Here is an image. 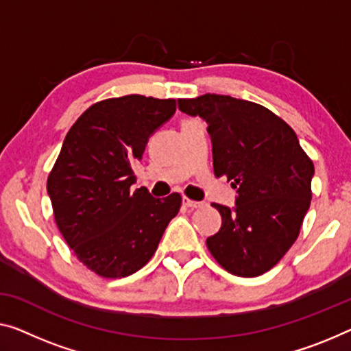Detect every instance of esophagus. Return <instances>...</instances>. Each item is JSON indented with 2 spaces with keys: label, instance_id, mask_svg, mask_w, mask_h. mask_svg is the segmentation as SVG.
I'll return each mask as SVG.
<instances>
[{
  "label": "esophagus",
  "instance_id": "1",
  "mask_svg": "<svg viewBox=\"0 0 351 351\" xmlns=\"http://www.w3.org/2000/svg\"><path fill=\"white\" fill-rule=\"evenodd\" d=\"M182 205L187 206V208H191V209H197V208H203V206H205V203H202V202H193V200H191V198L182 197Z\"/></svg>",
  "mask_w": 351,
  "mask_h": 351
}]
</instances>
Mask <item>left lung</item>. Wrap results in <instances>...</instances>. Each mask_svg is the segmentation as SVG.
I'll list each match as a JSON object with an SVG mask.
<instances>
[{
    "mask_svg": "<svg viewBox=\"0 0 351 351\" xmlns=\"http://www.w3.org/2000/svg\"><path fill=\"white\" fill-rule=\"evenodd\" d=\"M181 112L202 117L213 142V167L237 189V206L216 205L221 230L208 250L230 274H265L296 241L311 206L313 162L295 130L260 104L222 94L178 99Z\"/></svg>",
    "mask_w": 351,
    "mask_h": 351,
    "instance_id": "obj_1",
    "label": "left lung"
}]
</instances>
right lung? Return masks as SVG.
I'll return each mask as SVG.
<instances>
[{
	"instance_id": "add662e5",
	"label": "right lung",
	"mask_w": 351,
	"mask_h": 351,
	"mask_svg": "<svg viewBox=\"0 0 351 351\" xmlns=\"http://www.w3.org/2000/svg\"><path fill=\"white\" fill-rule=\"evenodd\" d=\"M175 110V99H104L80 114L62 142L47 192L62 238L97 276L118 279L143 268L180 211V193L159 200L130 187L149 135Z\"/></svg>"
}]
</instances>
